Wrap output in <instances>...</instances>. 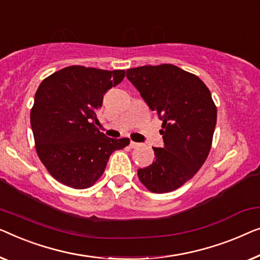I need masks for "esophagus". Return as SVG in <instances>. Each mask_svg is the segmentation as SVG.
<instances>
[{"instance_id": "34e87169", "label": "esophagus", "mask_w": 260, "mask_h": 260, "mask_svg": "<svg viewBox=\"0 0 260 260\" xmlns=\"http://www.w3.org/2000/svg\"><path fill=\"white\" fill-rule=\"evenodd\" d=\"M129 146H131V148H137V147H138V146H139V144H138V142L131 141V144H129Z\"/></svg>"}]
</instances>
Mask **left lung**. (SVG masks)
<instances>
[{"mask_svg": "<svg viewBox=\"0 0 260 260\" xmlns=\"http://www.w3.org/2000/svg\"><path fill=\"white\" fill-rule=\"evenodd\" d=\"M126 76L148 107L162 120L164 147H153L155 160L139 168L151 192L174 191L204 165L217 123V107L198 76L173 64L127 69Z\"/></svg>", "mask_w": 260, "mask_h": 260, "instance_id": "left-lung-1", "label": "left lung"}]
</instances>
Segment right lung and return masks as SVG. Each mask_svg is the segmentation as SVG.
Masks as SVG:
<instances>
[{
    "label": "right lung",
    "instance_id": "right-lung-1",
    "mask_svg": "<svg viewBox=\"0 0 260 260\" xmlns=\"http://www.w3.org/2000/svg\"><path fill=\"white\" fill-rule=\"evenodd\" d=\"M125 71L71 66L46 78L36 90L30 125L40 160L53 178L73 188H88L105 172L115 149L128 138L106 137L96 112L104 95Z\"/></svg>",
    "mask_w": 260,
    "mask_h": 260
}]
</instances>
